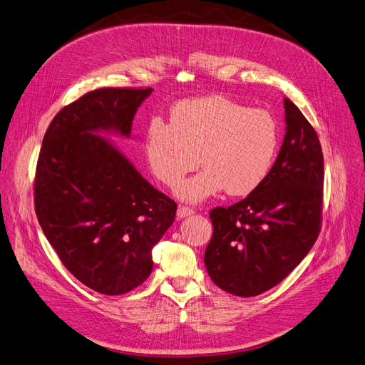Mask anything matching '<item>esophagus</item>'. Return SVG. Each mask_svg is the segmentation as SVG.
<instances>
[{
	"instance_id": "esophagus-1",
	"label": "esophagus",
	"mask_w": 365,
	"mask_h": 365,
	"mask_svg": "<svg viewBox=\"0 0 365 365\" xmlns=\"http://www.w3.org/2000/svg\"><path fill=\"white\" fill-rule=\"evenodd\" d=\"M194 215V210L191 207H186V205H179L178 209V219H183V217H187Z\"/></svg>"
}]
</instances>
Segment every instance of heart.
<instances>
[{"label": "heart", "mask_w": 365, "mask_h": 365, "mask_svg": "<svg viewBox=\"0 0 365 365\" xmlns=\"http://www.w3.org/2000/svg\"><path fill=\"white\" fill-rule=\"evenodd\" d=\"M277 145L270 113L209 95L178 103L170 125L153 120L145 153L153 176L168 187L196 168L200 157L205 168L176 189L178 198L197 204L224 189L232 197L257 191L273 167Z\"/></svg>", "instance_id": "b5f03b06"}]
</instances>
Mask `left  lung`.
I'll use <instances>...</instances> for the list:
<instances>
[{"instance_id": "1", "label": "left lung", "mask_w": 365, "mask_h": 365, "mask_svg": "<svg viewBox=\"0 0 365 365\" xmlns=\"http://www.w3.org/2000/svg\"><path fill=\"white\" fill-rule=\"evenodd\" d=\"M284 137L262 185L230 207L210 212L204 253L210 279L237 297L276 287L306 258L319 235L324 155L299 108L284 97Z\"/></svg>"}]
</instances>
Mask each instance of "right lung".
I'll return each mask as SVG.
<instances>
[{
    "label": "right lung",
    "instance_id": "add662e5",
    "mask_svg": "<svg viewBox=\"0 0 365 365\" xmlns=\"http://www.w3.org/2000/svg\"><path fill=\"white\" fill-rule=\"evenodd\" d=\"M152 88H103L64 107L47 128L36 173L40 227L67 270L106 295L130 292L152 273V249L178 205L135 170L113 141L131 137Z\"/></svg>",
    "mask_w": 365,
    "mask_h": 365
}]
</instances>
